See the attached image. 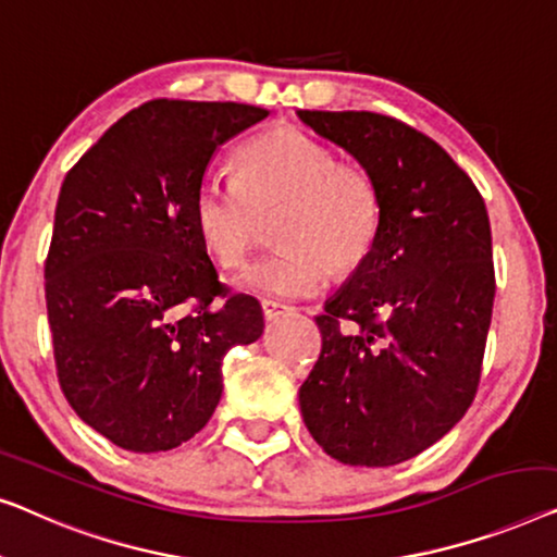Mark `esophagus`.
<instances>
[{
	"label": "esophagus",
	"mask_w": 557,
	"mask_h": 557,
	"mask_svg": "<svg viewBox=\"0 0 557 557\" xmlns=\"http://www.w3.org/2000/svg\"><path fill=\"white\" fill-rule=\"evenodd\" d=\"M285 312H289L287 305H280V302H272V300H264L262 302V315L264 320H277L285 315Z\"/></svg>",
	"instance_id": "esophagus-1"
}]
</instances>
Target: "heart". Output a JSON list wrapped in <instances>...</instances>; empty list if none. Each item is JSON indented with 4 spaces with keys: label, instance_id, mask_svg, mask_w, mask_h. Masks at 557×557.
Wrapping results in <instances>:
<instances>
[{
    "label": "heart",
    "instance_id": "obj_1",
    "mask_svg": "<svg viewBox=\"0 0 557 557\" xmlns=\"http://www.w3.org/2000/svg\"><path fill=\"white\" fill-rule=\"evenodd\" d=\"M239 176L209 174L194 197V222L224 268L247 260L260 214L282 209L277 252L242 272L234 285L264 300H300L325 287L333 270L366 260L381 230V194L366 169L338 161L331 146L300 128H275L239 148Z\"/></svg>",
    "mask_w": 557,
    "mask_h": 557
}]
</instances>
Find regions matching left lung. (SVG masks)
Masks as SVG:
<instances>
[{"label":"left lung","mask_w":557,"mask_h":557,"mask_svg":"<svg viewBox=\"0 0 557 557\" xmlns=\"http://www.w3.org/2000/svg\"><path fill=\"white\" fill-rule=\"evenodd\" d=\"M381 194L375 245L315 318L323 350L300 411L350 467L417 457L465 417L480 386L495 264L484 201L424 133L368 111H297Z\"/></svg>","instance_id":"left-lung-1"}]
</instances>
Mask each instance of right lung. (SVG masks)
<instances>
[{
    "label": "right lung",
    "mask_w": 557,
    "mask_h": 557,
    "mask_svg": "<svg viewBox=\"0 0 557 557\" xmlns=\"http://www.w3.org/2000/svg\"><path fill=\"white\" fill-rule=\"evenodd\" d=\"M268 115L151 100L62 182L45 262L54 366L77 417L121 449L169 451L201 432L226 350L264 331L260 302L219 285L194 197L216 148Z\"/></svg>",
    "instance_id": "right-lung-1"
}]
</instances>
